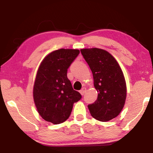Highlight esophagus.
<instances>
[{
    "label": "esophagus",
    "instance_id": "esophagus-1",
    "mask_svg": "<svg viewBox=\"0 0 153 153\" xmlns=\"http://www.w3.org/2000/svg\"><path fill=\"white\" fill-rule=\"evenodd\" d=\"M86 91H87V89H86V87H82V89H80V93L82 95H83L86 92Z\"/></svg>",
    "mask_w": 153,
    "mask_h": 153
}]
</instances>
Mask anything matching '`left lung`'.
<instances>
[{"mask_svg":"<svg viewBox=\"0 0 153 153\" xmlns=\"http://www.w3.org/2000/svg\"><path fill=\"white\" fill-rule=\"evenodd\" d=\"M80 52L92 72L99 93L95 102L88 105L91 115L99 121L111 120L120 113L125 103L127 87L123 71L107 51L89 48Z\"/></svg>","mask_w":153,"mask_h":153,"instance_id":"8db88e82","label":"left lung"}]
</instances>
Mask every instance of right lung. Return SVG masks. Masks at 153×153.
<instances>
[{
    "label": "right lung",
    "instance_id": "1",
    "mask_svg": "<svg viewBox=\"0 0 153 153\" xmlns=\"http://www.w3.org/2000/svg\"><path fill=\"white\" fill-rule=\"evenodd\" d=\"M80 51L59 49L50 53L40 64L33 86L34 103L40 115L54 125L70 116L73 103L82 96L73 89L67 71Z\"/></svg>",
    "mask_w": 153,
    "mask_h": 153
}]
</instances>
